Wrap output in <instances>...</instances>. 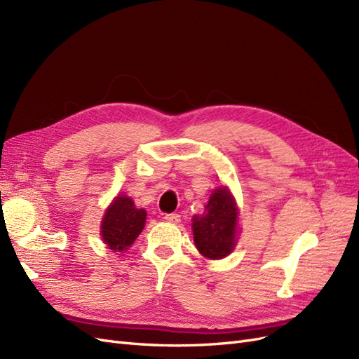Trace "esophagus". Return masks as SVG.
<instances>
[{
    "label": "esophagus",
    "mask_w": 359,
    "mask_h": 359,
    "mask_svg": "<svg viewBox=\"0 0 359 359\" xmlns=\"http://www.w3.org/2000/svg\"><path fill=\"white\" fill-rule=\"evenodd\" d=\"M165 219L170 223H180L181 222V215L180 214H166Z\"/></svg>",
    "instance_id": "1"
}]
</instances>
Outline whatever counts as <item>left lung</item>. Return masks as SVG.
Masks as SVG:
<instances>
[{
  "label": "left lung",
  "instance_id": "left-lung-1",
  "mask_svg": "<svg viewBox=\"0 0 359 359\" xmlns=\"http://www.w3.org/2000/svg\"><path fill=\"white\" fill-rule=\"evenodd\" d=\"M238 208L231 191L226 187L215 189L202 215L193 217L194 244L202 256L223 259L232 253L238 235Z\"/></svg>",
  "mask_w": 359,
  "mask_h": 359
}]
</instances>
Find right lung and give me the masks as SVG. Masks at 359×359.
I'll use <instances>...</instances> for the list:
<instances>
[{
	"label": "right lung",
	"mask_w": 359,
	"mask_h": 359,
	"mask_svg": "<svg viewBox=\"0 0 359 359\" xmlns=\"http://www.w3.org/2000/svg\"><path fill=\"white\" fill-rule=\"evenodd\" d=\"M147 220V211L136 208L135 202L128 196H118L106 210L100 226V233L104 244L114 252L123 253L135 243L142 232Z\"/></svg>",
	"instance_id": "obj_1"
}]
</instances>
